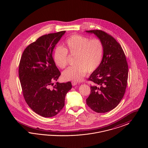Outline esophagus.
I'll return each mask as SVG.
<instances>
[{
	"instance_id": "obj_1",
	"label": "esophagus",
	"mask_w": 148,
	"mask_h": 148,
	"mask_svg": "<svg viewBox=\"0 0 148 148\" xmlns=\"http://www.w3.org/2000/svg\"><path fill=\"white\" fill-rule=\"evenodd\" d=\"M77 82H75V81H73L71 82V84L73 86H75V85H77Z\"/></svg>"
}]
</instances>
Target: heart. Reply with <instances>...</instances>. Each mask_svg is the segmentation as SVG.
<instances>
[{"instance_id": "b5f03b06", "label": "heart", "mask_w": 148, "mask_h": 148, "mask_svg": "<svg viewBox=\"0 0 148 148\" xmlns=\"http://www.w3.org/2000/svg\"><path fill=\"white\" fill-rule=\"evenodd\" d=\"M68 53L74 56V64L62 74L66 80L80 81L86 72L96 71L101 63L104 54V45L100 39L84 35L73 34L64 42L63 47L58 46L54 50L53 59L56 66L61 69L68 63Z\"/></svg>"}]
</instances>
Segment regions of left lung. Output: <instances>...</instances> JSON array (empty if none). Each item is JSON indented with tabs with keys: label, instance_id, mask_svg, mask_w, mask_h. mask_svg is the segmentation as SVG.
Wrapping results in <instances>:
<instances>
[{
	"label": "left lung",
	"instance_id": "left-lung-1",
	"mask_svg": "<svg viewBox=\"0 0 148 148\" xmlns=\"http://www.w3.org/2000/svg\"><path fill=\"white\" fill-rule=\"evenodd\" d=\"M86 32L95 34L104 45L101 63L88 79L92 84L86 104L97 113H106L117 106L124 95L128 77L126 56L112 35L101 30Z\"/></svg>",
	"mask_w": 148,
	"mask_h": 148
}]
</instances>
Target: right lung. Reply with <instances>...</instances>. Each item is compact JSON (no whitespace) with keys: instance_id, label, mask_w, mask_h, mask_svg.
I'll use <instances>...</instances> for the list:
<instances>
[{"instance_id":"obj_1","label":"right lung","mask_w":148,"mask_h":148,"mask_svg":"<svg viewBox=\"0 0 148 148\" xmlns=\"http://www.w3.org/2000/svg\"><path fill=\"white\" fill-rule=\"evenodd\" d=\"M65 31L39 37L24 50L19 65L23 95L29 106L45 118L52 117L63 109L71 82L54 84L60 75L52 53Z\"/></svg>"}]
</instances>
